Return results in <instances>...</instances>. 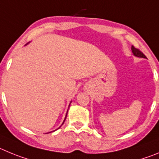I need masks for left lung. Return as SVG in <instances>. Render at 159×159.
Masks as SVG:
<instances>
[{
	"label": "left lung",
	"instance_id": "8db88e82",
	"mask_svg": "<svg viewBox=\"0 0 159 159\" xmlns=\"http://www.w3.org/2000/svg\"><path fill=\"white\" fill-rule=\"evenodd\" d=\"M131 51H132L133 55H135V57H139V58H147V57L145 56V55L143 54V52H141V51H139V49H136L135 48H134V47H131Z\"/></svg>",
	"mask_w": 159,
	"mask_h": 159
}]
</instances>
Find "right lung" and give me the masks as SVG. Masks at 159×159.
I'll list each match as a JSON object with an SVG mask.
<instances>
[{
  "label": "right lung",
  "mask_w": 159,
  "mask_h": 159,
  "mask_svg": "<svg viewBox=\"0 0 159 159\" xmlns=\"http://www.w3.org/2000/svg\"><path fill=\"white\" fill-rule=\"evenodd\" d=\"M70 103H71V101H70ZM69 107H70V105H69ZM67 112H68V110H67ZM67 112H66V117H65V120H64L63 123H64V122H65V120H66V116H67ZM63 123H62V124H63ZM59 128H61V126H60Z\"/></svg>",
  "instance_id": "right-lung-1"
}]
</instances>
